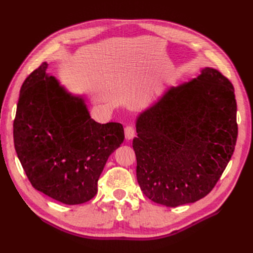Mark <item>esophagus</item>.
Listing matches in <instances>:
<instances>
[{"label": "esophagus", "mask_w": 253, "mask_h": 253, "mask_svg": "<svg viewBox=\"0 0 253 253\" xmlns=\"http://www.w3.org/2000/svg\"><path fill=\"white\" fill-rule=\"evenodd\" d=\"M125 135H126V140H131L133 137L135 136V129L132 126H126L125 127Z\"/></svg>", "instance_id": "esophagus-1"}]
</instances>
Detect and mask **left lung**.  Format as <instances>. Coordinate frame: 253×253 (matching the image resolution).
Wrapping results in <instances>:
<instances>
[{"mask_svg":"<svg viewBox=\"0 0 253 253\" xmlns=\"http://www.w3.org/2000/svg\"><path fill=\"white\" fill-rule=\"evenodd\" d=\"M133 139L143 194L167 207L211 192L231 159L237 138L232 83L206 67L172 86L137 117Z\"/></svg>","mask_w":253,"mask_h":253,"instance_id":"8db88e82","label":"left lung"}]
</instances>
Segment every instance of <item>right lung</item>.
Wrapping results in <instances>:
<instances>
[{
	"label": "right lung",
	"instance_id": "1",
	"mask_svg": "<svg viewBox=\"0 0 253 253\" xmlns=\"http://www.w3.org/2000/svg\"><path fill=\"white\" fill-rule=\"evenodd\" d=\"M46 68L43 62L21 86L14 149L36 190L65 205L83 204L97 194L106 160L125 140L124 126L91 119L84 99Z\"/></svg>",
	"mask_w": 253,
	"mask_h": 253
}]
</instances>
